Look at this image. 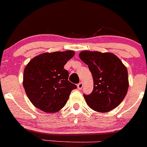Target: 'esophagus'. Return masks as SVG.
Segmentation results:
<instances>
[{
	"label": "esophagus",
	"instance_id": "1",
	"mask_svg": "<svg viewBox=\"0 0 147 147\" xmlns=\"http://www.w3.org/2000/svg\"><path fill=\"white\" fill-rule=\"evenodd\" d=\"M82 86H83V84H82V82H80V83L78 84V88L79 90L82 89Z\"/></svg>",
	"mask_w": 147,
	"mask_h": 147
}]
</instances>
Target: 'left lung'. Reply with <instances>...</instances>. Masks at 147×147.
I'll return each mask as SVG.
<instances>
[{
  "label": "left lung",
  "mask_w": 147,
  "mask_h": 147,
  "mask_svg": "<svg viewBox=\"0 0 147 147\" xmlns=\"http://www.w3.org/2000/svg\"><path fill=\"white\" fill-rule=\"evenodd\" d=\"M88 65L93 78V90L83 94L87 104L94 111L108 112L117 107L129 88L128 72L119 57L112 53L83 51L79 55Z\"/></svg>",
  "instance_id": "1"
}]
</instances>
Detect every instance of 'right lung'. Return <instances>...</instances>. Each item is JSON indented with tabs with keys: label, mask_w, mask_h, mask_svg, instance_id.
<instances>
[{
	"label": "right lung",
	"mask_w": 147,
	"mask_h": 147,
	"mask_svg": "<svg viewBox=\"0 0 147 147\" xmlns=\"http://www.w3.org/2000/svg\"><path fill=\"white\" fill-rule=\"evenodd\" d=\"M75 55L73 51L44 53L33 58L24 72V90L33 105L47 113L62 109L70 92L77 88L68 80L64 66Z\"/></svg>",
	"instance_id": "obj_1"
}]
</instances>
